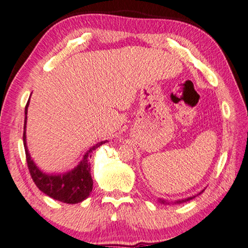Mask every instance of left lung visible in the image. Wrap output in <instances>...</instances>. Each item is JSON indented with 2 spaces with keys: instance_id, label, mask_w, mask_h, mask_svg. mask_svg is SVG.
Wrapping results in <instances>:
<instances>
[{
  "instance_id": "obj_1",
  "label": "left lung",
  "mask_w": 248,
  "mask_h": 248,
  "mask_svg": "<svg viewBox=\"0 0 248 248\" xmlns=\"http://www.w3.org/2000/svg\"><path fill=\"white\" fill-rule=\"evenodd\" d=\"M194 197H195V196H194ZM189 200H193V197H188V199H186V200H181V201H177V202L176 203H183V202H186V201H189ZM160 202L161 203H163V204H166L167 202H164V201L163 200H160Z\"/></svg>"
}]
</instances>
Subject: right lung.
I'll use <instances>...</instances> for the list:
<instances>
[{"label": "right lung", "mask_w": 248, "mask_h": 248, "mask_svg": "<svg viewBox=\"0 0 248 248\" xmlns=\"http://www.w3.org/2000/svg\"><path fill=\"white\" fill-rule=\"evenodd\" d=\"M29 102L25 108V126H24V146L26 152V160H27L28 169L31 176L34 180L38 189L52 197L53 200L60 201L62 203L76 204L80 203L90 196L92 189H93V179L91 176V164L90 157L91 153L95 148L101 146L105 141H100L93 147L87 151L84 155V158L80 163L69 172L62 174H48L43 172L38 169V167L31 160L27 148V141H26V122H27V108Z\"/></svg>", "instance_id": "obj_1"}]
</instances>
